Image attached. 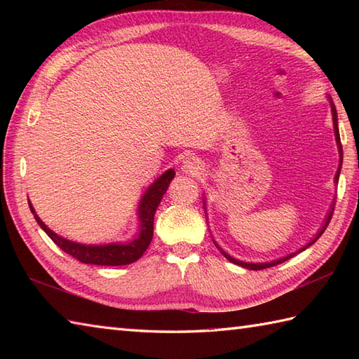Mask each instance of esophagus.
<instances>
[{"instance_id":"esophagus-1","label":"esophagus","mask_w":359,"mask_h":359,"mask_svg":"<svg viewBox=\"0 0 359 359\" xmlns=\"http://www.w3.org/2000/svg\"><path fill=\"white\" fill-rule=\"evenodd\" d=\"M202 168V162L197 157H187V160H184V163H182V171L188 175L201 174Z\"/></svg>"}]
</instances>
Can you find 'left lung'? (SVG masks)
Returning a JSON list of instances; mask_svg holds the SVG:
<instances>
[{
  "label": "left lung",
  "mask_w": 359,
  "mask_h": 359,
  "mask_svg": "<svg viewBox=\"0 0 359 359\" xmlns=\"http://www.w3.org/2000/svg\"><path fill=\"white\" fill-rule=\"evenodd\" d=\"M329 100H330V106H332V116H333V128H334V137H337V143H338V151H339V166H338V171H337V174H334V184H338V180H339V172H341V166H342V147H341V139H339V129H338V116H337V108H334V104H333V102H332V98L329 97ZM332 215H333V205H332V210L327 212V217H325V220H324V224H323V226H321V230H319L318 233H316V236L313 239H311L307 245H304L302 248H299L297 251H294V253H292V255H287V256H284V257H279V259H276V261H271V262H257V264H253V262H242V261H239V259H234V257H231L230 255H226L225 251H222V248H220L217 243H216V247L222 251V255L228 259V261L230 262H233V264H236V265H241V266H243V269H248V270H264V269H270V266H274V265H278V264H282V262H285L287 259H290V257H293L294 255H297V253H301V251H304L306 248H309L310 245H313V243L321 238V234L325 231V228H327V225H329V222H330V219H332Z\"/></svg>",
  "instance_id": "obj_1"
}]
</instances>
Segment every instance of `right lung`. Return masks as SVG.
<instances>
[{"label": "right lung", "mask_w": 359, "mask_h": 359, "mask_svg": "<svg viewBox=\"0 0 359 359\" xmlns=\"http://www.w3.org/2000/svg\"><path fill=\"white\" fill-rule=\"evenodd\" d=\"M174 170L165 171L160 177L152 182V185L144 191L142 201L139 203V233L135 238L123 243H106V245H85V243H77L67 241L57 233H53L50 228L44 225L43 220L36 216V212L29 202V208L32 211L35 220L40 225L44 233L62 248L65 253L71 255L72 257L83 264H94V265H128L135 262L137 259L143 256L144 251L149 247L152 241V233H154V215L162 201L163 194L166 193L170 182L174 179Z\"/></svg>", "instance_id": "right-lung-1"}]
</instances>
